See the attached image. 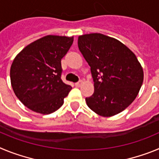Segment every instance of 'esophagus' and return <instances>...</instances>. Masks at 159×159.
Here are the masks:
<instances>
[{
	"instance_id": "34e87169",
	"label": "esophagus",
	"mask_w": 159,
	"mask_h": 159,
	"mask_svg": "<svg viewBox=\"0 0 159 159\" xmlns=\"http://www.w3.org/2000/svg\"><path fill=\"white\" fill-rule=\"evenodd\" d=\"M82 84H83V81L82 80H80V81H78V82H77V83H75V87H77V88H80V87L81 85H82Z\"/></svg>"
}]
</instances>
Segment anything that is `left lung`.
Instances as JSON below:
<instances>
[{"label":"left lung","mask_w":159,"mask_h":159,"mask_svg":"<svg viewBox=\"0 0 159 159\" xmlns=\"http://www.w3.org/2000/svg\"><path fill=\"white\" fill-rule=\"evenodd\" d=\"M78 47L91 67L95 92L87 105L104 117L120 113L137 96L143 71L135 55L116 39L101 33L83 35Z\"/></svg>","instance_id":"1"}]
</instances>
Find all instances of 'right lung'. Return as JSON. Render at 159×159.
I'll list each match as a JSON object with an SVG mask.
<instances>
[{
  "label": "right lung",
  "mask_w": 159,
  "mask_h": 159,
  "mask_svg": "<svg viewBox=\"0 0 159 159\" xmlns=\"http://www.w3.org/2000/svg\"><path fill=\"white\" fill-rule=\"evenodd\" d=\"M72 43L73 37L49 35L31 43L15 57L11 84L29 109L45 115L63 105L71 87L61 80V60Z\"/></svg>",
  "instance_id": "right-lung-1"
}]
</instances>
